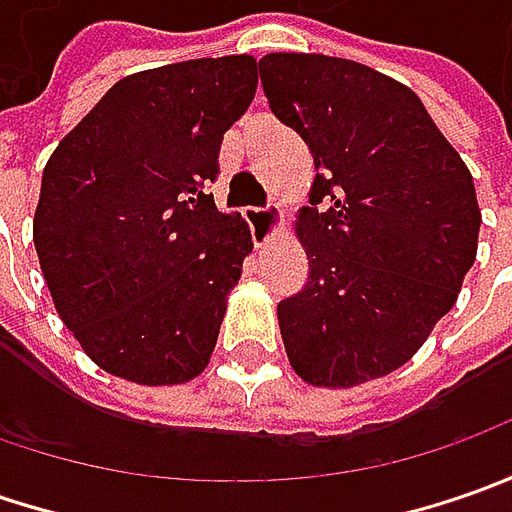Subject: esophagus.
<instances>
[{"instance_id": "34e87169", "label": "esophagus", "mask_w": 512, "mask_h": 512, "mask_svg": "<svg viewBox=\"0 0 512 512\" xmlns=\"http://www.w3.org/2000/svg\"><path fill=\"white\" fill-rule=\"evenodd\" d=\"M245 219L250 222L253 230V242L256 247H265L267 242H273L279 236V230L285 225V213L282 207H247Z\"/></svg>"}]
</instances>
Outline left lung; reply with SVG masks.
Instances as JSON below:
<instances>
[{
    "label": "left lung",
    "instance_id": "left-lung-1",
    "mask_svg": "<svg viewBox=\"0 0 512 512\" xmlns=\"http://www.w3.org/2000/svg\"><path fill=\"white\" fill-rule=\"evenodd\" d=\"M267 105L313 156L296 213L305 290L279 302L290 367L347 390L410 362L476 262L473 176L413 90L353 59L267 53Z\"/></svg>",
    "mask_w": 512,
    "mask_h": 512
}]
</instances>
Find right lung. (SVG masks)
Masks as SVG:
<instances>
[{
    "mask_svg": "<svg viewBox=\"0 0 512 512\" xmlns=\"http://www.w3.org/2000/svg\"><path fill=\"white\" fill-rule=\"evenodd\" d=\"M256 85L250 53L139 70L50 153L33 245L59 319L110 376L165 387L210 362L253 239L207 185Z\"/></svg>",
    "mask_w": 512,
    "mask_h": 512,
    "instance_id": "add662e5",
    "label": "right lung"
}]
</instances>
